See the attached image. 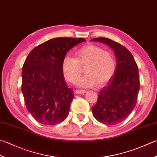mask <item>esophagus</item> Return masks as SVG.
Masks as SVG:
<instances>
[{
  "label": "esophagus",
  "instance_id": "1",
  "mask_svg": "<svg viewBox=\"0 0 157 157\" xmlns=\"http://www.w3.org/2000/svg\"><path fill=\"white\" fill-rule=\"evenodd\" d=\"M76 94H84V93H86L87 91L86 90H76Z\"/></svg>",
  "mask_w": 157,
  "mask_h": 157
}]
</instances>
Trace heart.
Segmentation results:
<instances>
[{
  "label": "heart",
  "mask_w": 157,
  "mask_h": 157,
  "mask_svg": "<svg viewBox=\"0 0 157 157\" xmlns=\"http://www.w3.org/2000/svg\"><path fill=\"white\" fill-rule=\"evenodd\" d=\"M85 67L87 73L78 82V85L90 87L105 83L113 76L115 70V62L110 53L102 51L100 47L89 44L76 52V59L66 56L62 63L65 78L72 83H76L81 75L82 66Z\"/></svg>",
  "instance_id": "1"
}]
</instances>
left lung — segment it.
I'll return each instance as SVG.
<instances>
[{"instance_id": "left-lung-1", "label": "left lung", "mask_w": 157, "mask_h": 157, "mask_svg": "<svg viewBox=\"0 0 157 157\" xmlns=\"http://www.w3.org/2000/svg\"><path fill=\"white\" fill-rule=\"evenodd\" d=\"M91 41L108 45L116 59L113 75L100 90L91 110L98 122L106 125L117 124L128 117L137 103L140 87L138 66L131 52L120 44L105 37Z\"/></svg>"}]
</instances>
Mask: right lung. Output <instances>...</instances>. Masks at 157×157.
<instances>
[{
	"label": "right lung",
	"mask_w": 157,
	"mask_h": 157,
	"mask_svg": "<svg viewBox=\"0 0 157 157\" xmlns=\"http://www.w3.org/2000/svg\"><path fill=\"white\" fill-rule=\"evenodd\" d=\"M83 38L57 37L35 47L24 63L22 92L34 119L44 125L63 122L69 114L73 90L65 82L62 63L66 53Z\"/></svg>",
	"instance_id": "obj_1"
}]
</instances>
